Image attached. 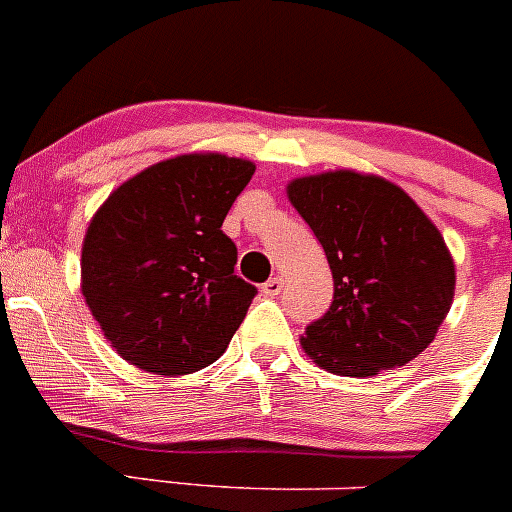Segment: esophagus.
Segmentation results:
<instances>
[{
  "label": "esophagus",
  "mask_w": 512,
  "mask_h": 512,
  "mask_svg": "<svg viewBox=\"0 0 512 512\" xmlns=\"http://www.w3.org/2000/svg\"><path fill=\"white\" fill-rule=\"evenodd\" d=\"M282 287H285V280H282V277H270V280L262 285V294H267V297H275V294L282 292Z\"/></svg>",
  "instance_id": "1"
}]
</instances>
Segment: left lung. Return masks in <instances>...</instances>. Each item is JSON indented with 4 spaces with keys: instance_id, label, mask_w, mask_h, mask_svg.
Instances as JSON below:
<instances>
[{
    "instance_id": "left-lung-1",
    "label": "left lung",
    "mask_w": 512,
    "mask_h": 512,
    "mask_svg": "<svg viewBox=\"0 0 512 512\" xmlns=\"http://www.w3.org/2000/svg\"><path fill=\"white\" fill-rule=\"evenodd\" d=\"M287 198L322 242L334 302L299 339L314 364L376 376L436 339L456 292L446 240L409 193L356 170L294 178Z\"/></svg>"
}]
</instances>
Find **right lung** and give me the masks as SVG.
<instances>
[{
	"mask_svg": "<svg viewBox=\"0 0 512 512\" xmlns=\"http://www.w3.org/2000/svg\"><path fill=\"white\" fill-rule=\"evenodd\" d=\"M255 173L225 153H185L118 185L86 230L81 294L121 359L160 376L225 354L257 289L235 275L220 227Z\"/></svg>",
	"mask_w": 512,
	"mask_h": 512,
	"instance_id": "obj_1",
	"label": "right lung"
}]
</instances>
